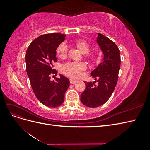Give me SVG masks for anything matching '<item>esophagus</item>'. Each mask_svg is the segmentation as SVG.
Returning <instances> with one entry per match:
<instances>
[{"mask_svg":"<svg viewBox=\"0 0 150 150\" xmlns=\"http://www.w3.org/2000/svg\"><path fill=\"white\" fill-rule=\"evenodd\" d=\"M76 82H77V81H76V80H74V79H70V83H71V84H75Z\"/></svg>","mask_w":150,"mask_h":150,"instance_id":"esophagus-1","label":"esophagus"}]
</instances>
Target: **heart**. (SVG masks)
<instances>
[{
	"label": "heart",
	"instance_id": "1",
	"mask_svg": "<svg viewBox=\"0 0 150 150\" xmlns=\"http://www.w3.org/2000/svg\"><path fill=\"white\" fill-rule=\"evenodd\" d=\"M76 46L78 47L80 51L85 54V57L91 61H93L96 59V53H88L90 51V46L84 40H79L76 43ZM67 52V46L65 43L61 44L57 49V54L60 57L66 56ZM86 69V65L84 62H69L62 66V70L64 74L69 76L71 78H76L80 76L81 72Z\"/></svg>",
	"mask_w": 150,
	"mask_h": 150
}]
</instances>
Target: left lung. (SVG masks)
Returning a JSON list of instances; mask_svg holds the SVG:
<instances>
[{"instance_id": "left-lung-1", "label": "left lung", "mask_w": 150, "mask_h": 150, "mask_svg": "<svg viewBox=\"0 0 150 150\" xmlns=\"http://www.w3.org/2000/svg\"><path fill=\"white\" fill-rule=\"evenodd\" d=\"M96 43L103 54V59L91 72L98 82H84L86 89L81 95V101L89 108H96L105 103L116 86L121 64L120 50L116 44L103 34L98 33ZM97 79H96V78Z\"/></svg>"}]
</instances>
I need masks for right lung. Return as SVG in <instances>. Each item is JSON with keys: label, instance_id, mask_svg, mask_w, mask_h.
<instances>
[{"label": "right lung", "instance_id": "right-lung-1", "mask_svg": "<svg viewBox=\"0 0 150 150\" xmlns=\"http://www.w3.org/2000/svg\"><path fill=\"white\" fill-rule=\"evenodd\" d=\"M65 38L66 35L59 33L40 35L30 43L25 54L26 71L32 89L38 100L48 107L61 105L70 84L69 79L61 74L55 81L50 79L49 76L57 73L52 71V63L57 61L56 49Z\"/></svg>", "mask_w": 150, "mask_h": 150}]
</instances>
